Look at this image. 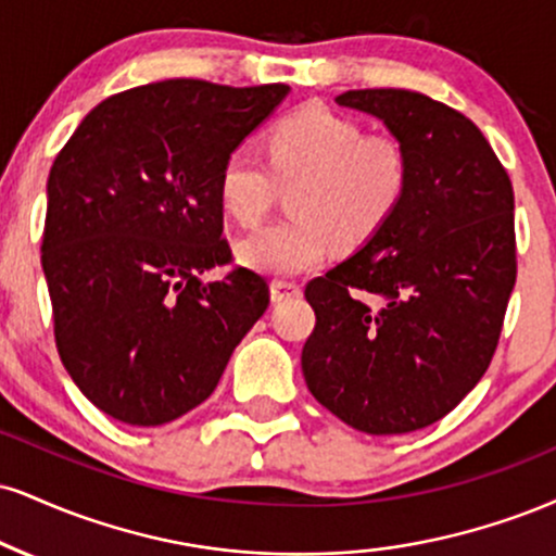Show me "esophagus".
I'll list each match as a JSON object with an SVG mask.
<instances>
[{
    "label": "esophagus",
    "instance_id": "34e87169",
    "mask_svg": "<svg viewBox=\"0 0 556 556\" xmlns=\"http://www.w3.org/2000/svg\"><path fill=\"white\" fill-rule=\"evenodd\" d=\"M303 287L298 282H290V279H274L271 282V300L274 303H285V300L300 298Z\"/></svg>",
    "mask_w": 556,
    "mask_h": 556
}]
</instances>
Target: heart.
Wrapping results in <instances>:
<instances>
[{
	"instance_id": "obj_1",
	"label": "heart",
	"mask_w": 556,
	"mask_h": 556,
	"mask_svg": "<svg viewBox=\"0 0 556 556\" xmlns=\"http://www.w3.org/2000/svg\"><path fill=\"white\" fill-rule=\"evenodd\" d=\"M264 163L249 147L227 152L217 193L225 212L253 225L269 212L279 186L292 217L274 219L238 243L253 269L287 277L316 269L337 243L357 249L396 214L412 184V152L393 134H365L363 124L329 105L287 113L266 137Z\"/></svg>"
}]
</instances>
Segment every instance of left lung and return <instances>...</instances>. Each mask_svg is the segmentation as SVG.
<instances>
[{"label":"left lung","mask_w":556,"mask_h":556,"mask_svg":"<svg viewBox=\"0 0 556 556\" xmlns=\"http://www.w3.org/2000/svg\"><path fill=\"white\" fill-rule=\"evenodd\" d=\"M337 103L378 116L414 170L383 230L305 285L303 376L354 430L404 434L456 409L492 363L518 274L513 184L477 124L422 92Z\"/></svg>","instance_id":"obj_1"}]
</instances>
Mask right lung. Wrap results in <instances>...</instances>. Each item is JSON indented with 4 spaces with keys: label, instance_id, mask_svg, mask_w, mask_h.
<instances>
[{
    "label": "right lung",
    "instance_id": "right-lung-1",
    "mask_svg": "<svg viewBox=\"0 0 556 556\" xmlns=\"http://www.w3.org/2000/svg\"><path fill=\"white\" fill-rule=\"evenodd\" d=\"M290 87L165 79L98 103L49 173L41 264L59 357L100 412L134 427L184 417L269 307L232 266L217 178Z\"/></svg>",
    "mask_w": 556,
    "mask_h": 556
}]
</instances>
